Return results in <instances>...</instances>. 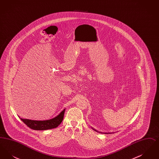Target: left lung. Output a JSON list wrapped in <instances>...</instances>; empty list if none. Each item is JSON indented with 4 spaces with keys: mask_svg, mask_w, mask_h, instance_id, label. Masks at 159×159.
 Instances as JSON below:
<instances>
[{
    "mask_svg": "<svg viewBox=\"0 0 159 159\" xmlns=\"http://www.w3.org/2000/svg\"><path fill=\"white\" fill-rule=\"evenodd\" d=\"M93 130H95V129H93ZM95 130V131H97V130Z\"/></svg>",
    "mask_w": 159,
    "mask_h": 159,
    "instance_id": "left-lung-1",
    "label": "left lung"
}]
</instances>
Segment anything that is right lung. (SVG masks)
Masks as SVG:
<instances>
[{"label": "right lung", "mask_w": 159, "mask_h": 159, "mask_svg": "<svg viewBox=\"0 0 159 159\" xmlns=\"http://www.w3.org/2000/svg\"><path fill=\"white\" fill-rule=\"evenodd\" d=\"M66 109L63 110L57 116L47 120H32L29 119H20L30 128L37 130H44L58 127L62 121Z\"/></svg>", "instance_id": "add662e5"}]
</instances>
